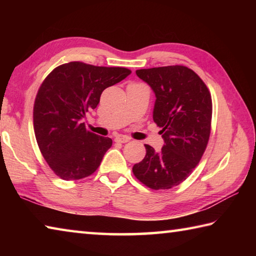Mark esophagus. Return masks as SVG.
Here are the masks:
<instances>
[{"label":"esophagus","instance_id":"1","mask_svg":"<svg viewBox=\"0 0 256 256\" xmlns=\"http://www.w3.org/2000/svg\"><path fill=\"white\" fill-rule=\"evenodd\" d=\"M130 141V138L128 136H118L115 138V142H118V144H128Z\"/></svg>","mask_w":256,"mask_h":256}]
</instances>
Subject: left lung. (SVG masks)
Masks as SVG:
<instances>
[{
  "mask_svg": "<svg viewBox=\"0 0 256 256\" xmlns=\"http://www.w3.org/2000/svg\"><path fill=\"white\" fill-rule=\"evenodd\" d=\"M156 94L154 120L162 128V151L144 144L146 154L132 168L151 190H168L184 182L200 162L210 138L212 100L204 82L183 66L136 70Z\"/></svg>",
  "mask_w": 256,
  "mask_h": 256,
  "instance_id": "1",
  "label": "left lung"
}]
</instances>
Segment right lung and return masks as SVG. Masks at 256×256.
I'll use <instances>...</instances> for the list:
<instances>
[{"label": "right lung", "mask_w": 256, "mask_h": 256, "mask_svg": "<svg viewBox=\"0 0 256 256\" xmlns=\"http://www.w3.org/2000/svg\"><path fill=\"white\" fill-rule=\"evenodd\" d=\"M128 74L126 68L70 62L55 68L42 81L34 105V136L60 178L81 180L97 170L112 141L88 131L81 120L97 107L104 90Z\"/></svg>", "instance_id": "right-lung-1"}]
</instances>
